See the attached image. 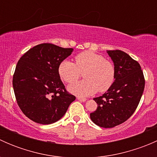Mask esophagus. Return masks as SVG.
Returning a JSON list of instances; mask_svg holds the SVG:
<instances>
[{"mask_svg": "<svg viewBox=\"0 0 157 157\" xmlns=\"http://www.w3.org/2000/svg\"><path fill=\"white\" fill-rule=\"evenodd\" d=\"M77 99H78L79 101H80V102H85V101L86 100V98L80 97V96H79V97H77Z\"/></svg>", "mask_w": 157, "mask_h": 157, "instance_id": "esophagus-1", "label": "esophagus"}]
</instances>
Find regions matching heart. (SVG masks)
I'll return each instance as SVG.
<instances>
[{"instance_id": "obj_1", "label": "heart", "mask_w": 157, "mask_h": 157, "mask_svg": "<svg viewBox=\"0 0 157 157\" xmlns=\"http://www.w3.org/2000/svg\"><path fill=\"white\" fill-rule=\"evenodd\" d=\"M75 62L63 61L58 67V74L64 81L73 83L83 73L84 80L71 85L70 92L79 96H87L96 92L107 91L114 83L115 69L114 64L103 56L91 51H85L76 55Z\"/></svg>"}]
</instances>
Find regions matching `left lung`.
Masks as SVG:
<instances>
[{
	"mask_svg": "<svg viewBox=\"0 0 157 157\" xmlns=\"http://www.w3.org/2000/svg\"><path fill=\"white\" fill-rule=\"evenodd\" d=\"M114 62L115 79L102 96L94 98L98 104L90 113L92 121L99 127L110 128L122 124L134 114L145 86L140 65L121 50L107 51Z\"/></svg>",
	"mask_w": 157,
	"mask_h": 157,
	"instance_id": "8db88e82",
	"label": "left lung"
}]
</instances>
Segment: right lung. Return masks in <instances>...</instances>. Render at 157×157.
Wrapping results in <instances>:
<instances>
[{
	"instance_id": "add662e5",
	"label": "right lung",
	"mask_w": 157,
	"mask_h": 157,
	"mask_svg": "<svg viewBox=\"0 0 157 157\" xmlns=\"http://www.w3.org/2000/svg\"><path fill=\"white\" fill-rule=\"evenodd\" d=\"M73 50L39 44L18 61L13 77V91L19 107L32 121L42 124L56 122L75 100L58 74L60 64Z\"/></svg>"
}]
</instances>
